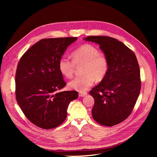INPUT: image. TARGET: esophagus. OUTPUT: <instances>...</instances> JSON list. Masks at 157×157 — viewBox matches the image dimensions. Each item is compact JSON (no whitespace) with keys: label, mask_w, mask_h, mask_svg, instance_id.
Here are the masks:
<instances>
[{"label":"esophagus","mask_w":157,"mask_h":157,"mask_svg":"<svg viewBox=\"0 0 157 157\" xmlns=\"http://www.w3.org/2000/svg\"><path fill=\"white\" fill-rule=\"evenodd\" d=\"M86 95H87V92H79V97H85Z\"/></svg>","instance_id":"34e87169"}]
</instances>
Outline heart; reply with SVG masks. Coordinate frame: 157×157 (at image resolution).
<instances>
[{
	"mask_svg": "<svg viewBox=\"0 0 157 157\" xmlns=\"http://www.w3.org/2000/svg\"><path fill=\"white\" fill-rule=\"evenodd\" d=\"M72 60L62 57L59 62V69L66 78H71L76 65H83L82 76L76 77L69 83V86L79 92L87 90L94 83L95 80L102 81L108 74L109 60L107 56L99 52L94 46L85 44L73 51Z\"/></svg>",
	"mask_w": 157,
	"mask_h": 157,
	"instance_id": "b5f03b06",
	"label": "heart"
}]
</instances>
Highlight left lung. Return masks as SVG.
Segmentation results:
<instances>
[{
	"label": "left lung",
	"mask_w": 157,
	"mask_h": 157,
	"mask_svg": "<svg viewBox=\"0 0 157 157\" xmlns=\"http://www.w3.org/2000/svg\"><path fill=\"white\" fill-rule=\"evenodd\" d=\"M85 40L99 44L109 60V70L90 94L95 100L92 117L111 127L124 121L132 111L141 87L135 53L118 40L108 36H88Z\"/></svg>",
	"instance_id": "1"
}]
</instances>
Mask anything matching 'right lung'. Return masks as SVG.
I'll use <instances>...</instances> for the list:
<instances>
[{
  "instance_id": "add662e5",
  "label": "right lung",
  "mask_w": 157,
  "mask_h": 157,
  "mask_svg": "<svg viewBox=\"0 0 157 157\" xmlns=\"http://www.w3.org/2000/svg\"><path fill=\"white\" fill-rule=\"evenodd\" d=\"M74 37L41 39L25 53L15 76L16 98L27 119L39 128L51 129L67 118L69 103L76 91L56 92L66 83L59 62Z\"/></svg>"
}]
</instances>
